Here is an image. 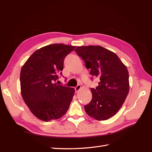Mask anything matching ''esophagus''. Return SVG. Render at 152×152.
<instances>
[{
	"label": "esophagus",
	"mask_w": 152,
	"mask_h": 152,
	"mask_svg": "<svg viewBox=\"0 0 152 152\" xmlns=\"http://www.w3.org/2000/svg\"><path fill=\"white\" fill-rule=\"evenodd\" d=\"M80 88H81V86L79 85V84L77 85V86L75 87V92H76V93H77V92L80 89Z\"/></svg>",
	"instance_id": "esophagus-1"
}]
</instances>
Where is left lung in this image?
Listing matches in <instances>:
<instances>
[{
  "label": "left lung",
  "mask_w": 152,
  "mask_h": 152,
  "mask_svg": "<svg viewBox=\"0 0 152 152\" xmlns=\"http://www.w3.org/2000/svg\"><path fill=\"white\" fill-rule=\"evenodd\" d=\"M75 51L91 69L90 74L99 80L91 89L93 98L84 105L85 111L96 120H107L118 112L129 93L127 69L115 53L99 45L77 47Z\"/></svg>",
  "instance_id": "1"
}]
</instances>
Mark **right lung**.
Instances as JSON below:
<instances>
[{
	"mask_svg": "<svg viewBox=\"0 0 152 152\" xmlns=\"http://www.w3.org/2000/svg\"><path fill=\"white\" fill-rule=\"evenodd\" d=\"M76 46L53 44L32 54L22 66L20 86L22 98L31 112L48 122L63 117L70 107L75 89L57 85L62 75L65 58Z\"/></svg>",
	"mask_w": 152,
	"mask_h": 152,
	"instance_id": "add662e5",
	"label": "right lung"
}]
</instances>
